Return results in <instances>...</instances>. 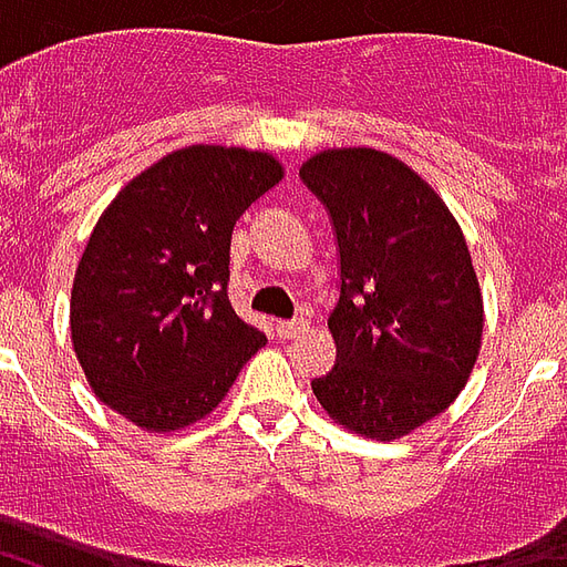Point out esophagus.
<instances>
[{
	"label": "esophagus",
	"instance_id": "1",
	"mask_svg": "<svg viewBox=\"0 0 567 567\" xmlns=\"http://www.w3.org/2000/svg\"><path fill=\"white\" fill-rule=\"evenodd\" d=\"M272 331H276V337H279V340H291V337H297V333L307 331V321L303 319L276 321V324H272Z\"/></svg>",
	"mask_w": 567,
	"mask_h": 567
}]
</instances>
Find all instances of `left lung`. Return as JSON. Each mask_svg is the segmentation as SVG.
Listing matches in <instances>:
<instances>
[{
	"instance_id": "obj_1",
	"label": "left lung",
	"mask_w": 567,
	"mask_h": 567,
	"mask_svg": "<svg viewBox=\"0 0 567 567\" xmlns=\"http://www.w3.org/2000/svg\"><path fill=\"white\" fill-rule=\"evenodd\" d=\"M300 178L328 206L340 246L337 364L312 380L352 434L398 440L458 398L483 343V295L450 206L404 161L324 148Z\"/></svg>"
}]
</instances>
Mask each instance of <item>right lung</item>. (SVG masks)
Here are the masks:
<instances>
[{
  "instance_id": "right-lung-1",
  "label": "right lung",
  "mask_w": 567,
  "mask_h": 567,
  "mask_svg": "<svg viewBox=\"0 0 567 567\" xmlns=\"http://www.w3.org/2000/svg\"><path fill=\"white\" fill-rule=\"evenodd\" d=\"M285 178L270 151L185 145L117 190L69 300L93 394L148 434L209 416L267 337L227 300L236 218Z\"/></svg>"
}]
</instances>
